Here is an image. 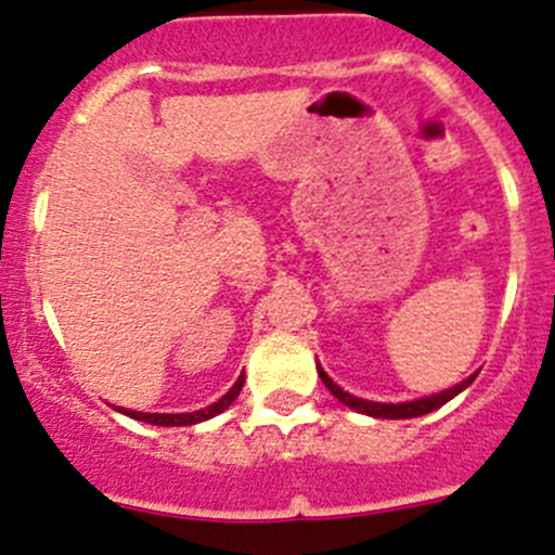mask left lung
<instances>
[{
  "label": "left lung",
  "mask_w": 555,
  "mask_h": 555,
  "mask_svg": "<svg viewBox=\"0 0 555 555\" xmlns=\"http://www.w3.org/2000/svg\"><path fill=\"white\" fill-rule=\"evenodd\" d=\"M319 371V378H322L324 386H327L330 391H333L335 397H338L344 405H349L351 411L357 413H365V416H376V418H413V416H424V413L429 411H438L440 405H446V402L453 400V397L459 395V391L464 389V386H469L475 382V376H469L467 382L451 386V389L440 391V395H433V397H424V400H413V402H397V405H391V402H371V400H360V397L349 395V391L340 389L338 384H333V378L327 376V373L322 371V367H317Z\"/></svg>",
  "instance_id": "8db88e82"
}]
</instances>
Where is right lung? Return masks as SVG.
<instances>
[{"mask_svg": "<svg viewBox=\"0 0 555 555\" xmlns=\"http://www.w3.org/2000/svg\"><path fill=\"white\" fill-rule=\"evenodd\" d=\"M242 386H244V376H238V382L231 386V391H228V395H222L220 400L211 402L209 408H204V411H195V413H139V411H126V408H117V411L126 413V416H131V418H137V422L155 424V427H188V424L206 422V418H211V416H217V413L225 411V408L238 397Z\"/></svg>", "mask_w": 555, "mask_h": 555, "instance_id": "add662e5", "label": "right lung"}]
</instances>
